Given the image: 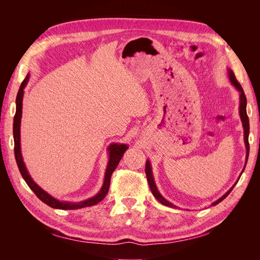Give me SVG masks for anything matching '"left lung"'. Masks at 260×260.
<instances>
[{"instance_id": "8db88e82", "label": "left lung", "mask_w": 260, "mask_h": 260, "mask_svg": "<svg viewBox=\"0 0 260 260\" xmlns=\"http://www.w3.org/2000/svg\"><path fill=\"white\" fill-rule=\"evenodd\" d=\"M229 78H230V81L231 83L237 88L239 91H240V98H241V102H240V116H241V119H242V122H243V127H244V141H245V146H246V149H247V155H246V161H247V158H248V154H249V143H248V135H249V120H248V117H247V114H246V96L245 94H244V91H243V88L242 85L240 84V82L237 80V78H235L234 74L232 70H229ZM145 174H146V178H147V182H148V185H149V188H151V191L153 193V195L155 196V198L158 200L162 205H166L168 207H176L172 205L171 203H169L168 201L165 200L162 196L159 194L158 190H157L156 187V184L154 182V178H153V174H152V169H151V164H149V161L147 160L146 161V165H145ZM234 187V185L232 186V188ZM231 190L228 191L221 199H219L218 201H216L212 205H217V204H219L221 201H223L228 195L230 194V192L232 191Z\"/></svg>"}]
</instances>
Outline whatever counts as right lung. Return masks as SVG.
<instances>
[{"label": "right lung", "mask_w": 260, "mask_h": 260, "mask_svg": "<svg viewBox=\"0 0 260 260\" xmlns=\"http://www.w3.org/2000/svg\"><path fill=\"white\" fill-rule=\"evenodd\" d=\"M29 80V75L23 79V81L20 84V88L17 93L16 98V114L14 116V124H13V133H14V152H15V158H16L17 166L19 168L20 174L26 181L28 186L34 191V193L46 205H49L52 208H57V209H79L88 206L96 205L99 202L103 200L108 190H109V184H111V177L113 175L114 170L117 168L118 164H119L121 157L123 156L124 152L128 149V146L125 144H112L108 147L109 149V161L107 165V169L105 172V180L104 184L102 186L101 191L99 194H96L94 198L89 199L86 201L80 202V203H68V202H59L52 198L42 188L35 183V181L31 179L29 176L28 171L26 169L25 164H23L21 153H20V119H21V108H22V96H23V88H25L27 82Z\"/></svg>", "instance_id": "obj_1"}]
</instances>
